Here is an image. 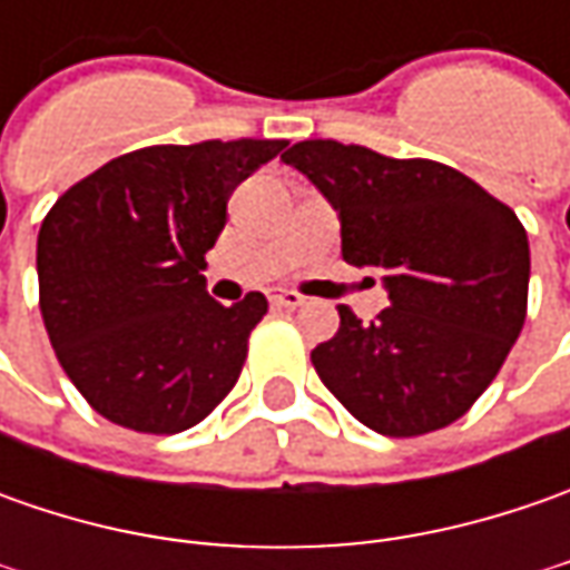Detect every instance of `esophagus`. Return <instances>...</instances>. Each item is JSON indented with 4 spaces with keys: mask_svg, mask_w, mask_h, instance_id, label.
<instances>
[{
    "mask_svg": "<svg viewBox=\"0 0 570 570\" xmlns=\"http://www.w3.org/2000/svg\"><path fill=\"white\" fill-rule=\"evenodd\" d=\"M269 301H273L275 307H288V311H295V307L304 304V297L297 295V292H288V288H273Z\"/></svg>",
    "mask_w": 570,
    "mask_h": 570,
    "instance_id": "esophagus-1",
    "label": "esophagus"
}]
</instances>
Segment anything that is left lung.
I'll return each mask as SVG.
<instances>
[{
    "label": "left lung",
    "mask_w": 570,
    "mask_h": 570,
    "mask_svg": "<svg viewBox=\"0 0 570 570\" xmlns=\"http://www.w3.org/2000/svg\"><path fill=\"white\" fill-rule=\"evenodd\" d=\"M336 206L342 259L383 269L390 307L311 352L320 381L386 438L448 428L498 377L527 320L530 244L514 208L428 158L307 139L282 155Z\"/></svg>",
    "instance_id": "8db88e82"
}]
</instances>
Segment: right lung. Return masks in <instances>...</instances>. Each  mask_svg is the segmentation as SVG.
Here are the masks:
<instances>
[{
	"label": "right lung",
	"instance_id": "add662e5",
	"mask_svg": "<svg viewBox=\"0 0 570 570\" xmlns=\"http://www.w3.org/2000/svg\"><path fill=\"white\" fill-rule=\"evenodd\" d=\"M285 139L148 145L69 187L37 234L40 314L69 381L107 422L177 434L230 393L253 326L250 292L218 304L206 253L240 180Z\"/></svg>",
	"mask_w": 570,
	"mask_h": 570
}]
</instances>
